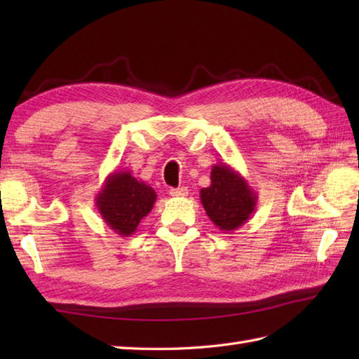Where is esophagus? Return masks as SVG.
<instances>
[{
	"instance_id": "34e87169",
	"label": "esophagus",
	"mask_w": 359,
	"mask_h": 359,
	"mask_svg": "<svg viewBox=\"0 0 359 359\" xmlns=\"http://www.w3.org/2000/svg\"><path fill=\"white\" fill-rule=\"evenodd\" d=\"M170 194L172 197H185L188 196V189L185 187H179V188H171Z\"/></svg>"
}]
</instances>
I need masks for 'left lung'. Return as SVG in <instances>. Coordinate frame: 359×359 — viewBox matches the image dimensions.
<instances>
[{
  "instance_id": "1",
  "label": "left lung",
  "mask_w": 359,
  "mask_h": 359,
  "mask_svg": "<svg viewBox=\"0 0 359 359\" xmlns=\"http://www.w3.org/2000/svg\"><path fill=\"white\" fill-rule=\"evenodd\" d=\"M201 202L211 222L220 231L231 233L253 215L257 194L239 171L217 163L211 168V185L201 189Z\"/></svg>"
}]
</instances>
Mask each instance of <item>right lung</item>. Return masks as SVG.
I'll return each mask as SVG.
<instances>
[{"mask_svg":"<svg viewBox=\"0 0 359 359\" xmlns=\"http://www.w3.org/2000/svg\"><path fill=\"white\" fill-rule=\"evenodd\" d=\"M157 194L149 185L137 180L131 171H114L95 196L97 210L104 224L128 238L135 233L140 220L149 215Z\"/></svg>","mask_w":359,"mask_h":359,"instance_id":"obj_1","label":"right lung"}]
</instances>
